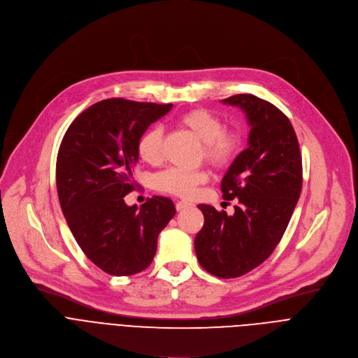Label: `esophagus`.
I'll use <instances>...</instances> for the list:
<instances>
[{"label":"esophagus","mask_w":358,"mask_h":358,"mask_svg":"<svg viewBox=\"0 0 358 358\" xmlns=\"http://www.w3.org/2000/svg\"><path fill=\"white\" fill-rule=\"evenodd\" d=\"M189 207H192V203L188 202V201H178V202L176 203V210H177V211H184V210H187V208H189Z\"/></svg>","instance_id":"obj_1"}]
</instances>
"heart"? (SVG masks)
<instances>
[{"mask_svg": "<svg viewBox=\"0 0 358 358\" xmlns=\"http://www.w3.org/2000/svg\"><path fill=\"white\" fill-rule=\"evenodd\" d=\"M178 123L188 129L201 143L203 157L215 167H225L234 162L242 145L236 131L225 130L224 122L207 109H192L178 117ZM137 152L143 162L157 164L163 159V129L151 126L137 140ZM208 181L206 170L185 171L176 167L166 169L152 178L155 187L163 192L188 198Z\"/></svg>", "mask_w": 358, "mask_h": 358, "instance_id": "heart-1", "label": "heart"}]
</instances>
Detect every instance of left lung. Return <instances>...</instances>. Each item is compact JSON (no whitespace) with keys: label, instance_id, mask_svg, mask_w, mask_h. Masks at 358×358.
Listing matches in <instances>:
<instances>
[{"label":"left lung","instance_id":"left-lung-1","mask_svg":"<svg viewBox=\"0 0 358 358\" xmlns=\"http://www.w3.org/2000/svg\"><path fill=\"white\" fill-rule=\"evenodd\" d=\"M250 126L248 147L222 178L224 199H238L234 215L199 203L202 229L194 246L199 265L214 276H242L265 262L280 242L301 191V156L290 120L269 101L235 94Z\"/></svg>","mask_w":358,"mask_h":358}]
</instances>
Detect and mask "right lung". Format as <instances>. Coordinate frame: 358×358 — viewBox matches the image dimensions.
Returning a JSON list of instances; mask_svg holds the SVG:
<instances>
[{
	"label": "right lung",
	"mask_w": 358,
	"mask_h": 358,
	"mask_svg": "<svg viewBox=\"0 0 358 358\" xmlns=\"http://www.w3.org/2000/svg\"><path fill=\"white\" fill-rule=\"evenodd\" d=\"M173 105L106 99L82 112L66 130L57 159L62 213L83 253L113 276L144 271L155 259L159 234L176 215L170 198L126 206L134 189L137 140Z\"/></svg>",
	"instance_id": "right-lung-1"
}]
</instances>
